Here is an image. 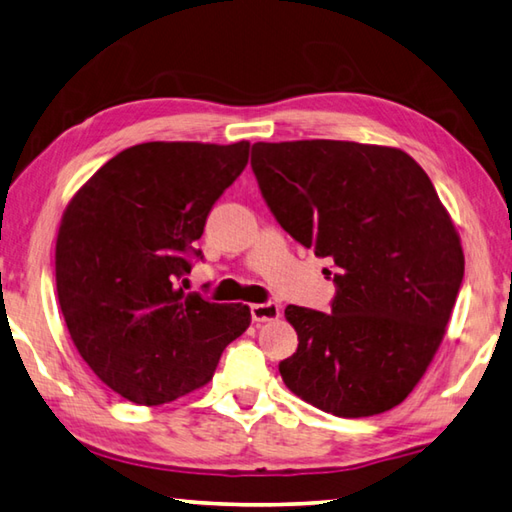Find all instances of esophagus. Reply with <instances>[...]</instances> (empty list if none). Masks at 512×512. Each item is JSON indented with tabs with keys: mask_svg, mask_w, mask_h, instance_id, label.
Wrapping results in <instances>:
<instances>
[{
	"mask_svg": "<svg viewBox=\"0 0 512 512\" xmlns=\"http://www.w3.org/2000/svg\"><path fill=\"white\" fill-rule=\"evenodd\" d=\"M250 317H253V322H273L279 317V306L273 302L253 304L250 306Z\"/></svg>",
	"mask_w": 512,
	"mask_h": 512,
	"instance_id": "34e87169",
	"label": "esophagus"
}]
</instances>
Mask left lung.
<instances>
[{
  "label": "left lung",
  "instance_id": "1",
  "mask_svg": "<svg viewBox=\"0 0 512 512\" xmlns=\"http://www.w3.org/2000/svg\"><path fill=\"white\" fill-rule=\"evenodd\" d=\"M250 166L279 226L337 266L333 313L284 310L299 339L279 364L284 384L337 417L402 404L464 279L462 242L433 182L404 150L335 139L257 142Z\"/></svg>",
  "mask_w": 512,
  "mask_h": 512
}]
</instances>
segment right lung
Listing matches in <instances>:
<instances>
[{
  "instance_id": "obj_1",
  "label": "right lung",
  "mask_w": 512,
  "mask_h": 512,
  "mask_svg": "<svg viewBox=\"0 0 512 512\" xmlns=\"http://www.w3.org/2000/svg\"><path fill=\"white\" fill-rule=\"evenodd\" d=\"M248 142H148L97 170L70 199L55 246L57 297L90 370L128 402L159 406L213 379L250 326L244 304L179 286L219 195L242 175Z\"/></svg>"
}]
</instances>
